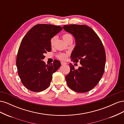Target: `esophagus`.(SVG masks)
Returning a JSON list of instances; mask_svg holds the SVG:
<instances>
[{"mask_svg": "<svg viewBox=\"0 0 124 124\" xmlns=\"http://www.w3.org/2000/svg\"><path fill=\"white\" fill-rule=\"evenodd\" d=\"M61 64H62V65H65L67 64V63L62 62H61Z\"/></svg>", "mask_w": 124, "mask_h": 124, "instance_id": "esophagus-1", "label": "esophagus"}]
</instances>
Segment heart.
<instances>
[{"mask_svg":"<svg viewBox=\"0 0 124 124\" xmlns=\"http://www.w3.org/2000/svg\"><path fill=\"white\" fill-rule=\"evenodd\" d=\"M70 37H72L71 35H70L69 33H66V34H64L62 36V39H63L65 41H66L67 39H69ZM55 37H53L51 39V44L52 46H53L54 43L55 41ZM68 53H60L58 55V57L61 60H62V61H65V60L66 59L67 56H68Z\"/></svg>","mask_w":124,"mask_h":124,"instance_id":"obj_1","label":"heart"}]
</instances>
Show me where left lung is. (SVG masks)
<instances>
[{"mask_svg": "<svg viewBox=\"0 0 124 124\" xmlns=\"http://www.w3.org/2000/svg\"><path fill=\"white\" fill-rule=\"evenodd\" d=\"M62 28L76 40L71 58L74 62L80 60L81 65L75 69L70 63V71L66 76L67 85L76 92H88L99 83L104 73L106 55L103 45L94 31L87 25H64Z\"/></svg>", "mask_w": 124, "mask_h": 124, "instance_id": "left-lung-1", "label": "left lung"}]
</instances>
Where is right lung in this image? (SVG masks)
Masks as SVG:
<instances>
[{
    "label": "right lung",
    "mask_w": 124,
    "mask_h": 124,
    "mask_svg": "<svg viewBox=\"0 0 124 124\" xmlns=\"http://www.w3.org/2000/svg\"><path fill=\"white\" fill-rule=\"evenodd\" d=\"M62 29L59 26L37 24L22 39L16 64L22 84L30 91L39 92L48 88L52 74L61 67L57 60L46 65L43 59L44 54L51 51V39Z\"/></svg>",
    "instance_id": "1"
}]
</instances>
